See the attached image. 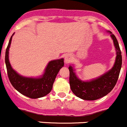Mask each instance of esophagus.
Masks as SVG:
<instances>
[{"mask_svg":"<svg viewBox=\"0 0 127 127\" xmlns=\"http://www.w3.org/2000/svg\"><path fill=\"white\" fill-rule=\"evenodd\" d=\"M72 62V58L70 55H66L65 57V63L66 64H69V63H70Z\"/></svg>","mask_w":127,"mask_h":127,"instance_id":"34e87169","label":"esophagus"}]
</instances>
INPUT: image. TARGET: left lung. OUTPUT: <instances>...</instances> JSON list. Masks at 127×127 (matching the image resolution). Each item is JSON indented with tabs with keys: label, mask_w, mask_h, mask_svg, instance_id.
Instances as JSON below:
<instances>
[{
	"label": "left lung",
	"mask_w": 127,
	"mask_h": 127,
	"mask_svg": "<svg viewBox=\"0 0 127 127\" xmlns=\"http://www.w3.org/2000/svg\"><path fill=\"white\" fill-rule=\"evenodd\" d=\"M116 51L115 62L111 69L99 77L84 81L76 76L73 67H69L70 89L77 97L86 100H95L104 97L113 89L116 84L122 64V57L117 39L112 32H109Z\"/></svg>",
	"instance_id": "8db88e82"
}]
</instances>
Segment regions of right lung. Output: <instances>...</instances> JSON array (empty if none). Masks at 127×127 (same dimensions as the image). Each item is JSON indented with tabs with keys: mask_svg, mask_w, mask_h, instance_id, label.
<instances>
[{
	"mask_svg": "<svg viewBox=\"0 0 127 127\" xmlns=\"http://www.w3.org/2000/svg\"><path fill=\"white\" fill-rule=\"evenodd\" d=\"M14 33L10 38L5 56L7 75L11 85L20 94L29 98H38L48 95L52 90L53 85L58 72L64 65V58L50 61L47 65L43 74L39 77H25L19 74L11 67L9 60V51Z\"/></svg>",
	"mask_w": 127,
	"mask_h": 127,
	"instance_id": "obj_1",
	"label": "right lung"
}]
</instances>
